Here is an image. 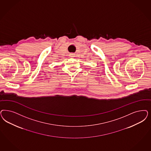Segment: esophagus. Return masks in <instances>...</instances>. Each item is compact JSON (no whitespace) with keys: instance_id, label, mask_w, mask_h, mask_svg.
<instances>
[{"instance_id":"1","label":"esophagus","mask_w":151,"mask_h":151,"mask_svg":"<svg viewBox=\"0 0 151 151\" xmlns=\"http://www.w3.org/2000/svg\"><path fill=\"white\" fill-rule=\"evenodd\" d=\"M73 55H73V54H70V57H74Z\"/></svg>"}]
</instances>
